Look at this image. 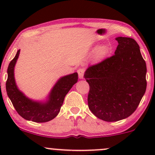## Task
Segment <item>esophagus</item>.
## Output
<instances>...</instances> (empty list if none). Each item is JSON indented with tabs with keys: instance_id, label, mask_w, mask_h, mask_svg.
<instances>
[{
	"instance_id": "esophagus-1",
	"label": "esophagus",
	"mask_w": 155,
	"mask_h": 155,
	"mask_svg": "<svg viewBox=\"0 0 155 155\" xmlns=\"http://www.w3.org/2000/svg\"><path fill=\"white\" fill-rule=\"evenodd\" d=\"M77 73L79 74V79H83L84 77V68H79L77 70Z\"/></svg>"
}]
</instances>
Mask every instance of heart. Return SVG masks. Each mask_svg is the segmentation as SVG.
<instances>
[{"mask_svg":"<svg viewBox=\"0 0 155 155\" xmlns=\"http://www.w3.org/2000/svg\"><path fill=\"white\" fill-rule=\"evenodd\" d=\"M106 51H107V48L106 46H101V47H97L94 53V58L95 60L101 59L106 53Z\"/></svg>","mask_w":155,"mask_h":155,"instance_id":"1","label":"heart"}]
</instances>
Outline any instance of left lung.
<instances>
[{
    "label": "left lung",
    "instance_id": "left-lung-1",
    "mask_svg": "<svg viewBox=\"0 0 155 155\" xmlns=\"http://www.w3.org/2000/svg\"><path fill=\"white\" fill-rule=\"evenodd\" d=\"M114 54L86 70L87 102L95 116L117 122L136 110L147 89V65L133 38L117 37Z\"/></svg>",
    "mask_w": 155,
    "mask_h": 155
}]
</instances>
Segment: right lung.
<instances>
[{
	"instance_id": "obj_1",
	"label": "right lung",
	"mask_w": 155,
	"mask_h": 155,
	"mask_svg": "<svg viewBox=\"0 0 155 155\" xmlns=\"http://www.w3.org/2000/svg\"><path fill=\"white\" fill-rule=\"evenodd\" d=\"M20 50L17 51L15 58L8 65V78L6 83L7 95L14 107L25 120L35 122H47L57 117L60 111L64 98L73 85L78 81V74L61 77L57 81L49 93L46 102L34 101L28 98L17 87L15 79V66Z\"/></svg>"
}]
</instances>
